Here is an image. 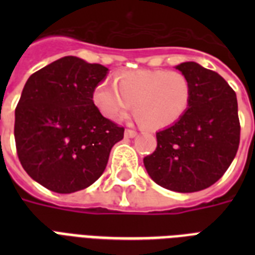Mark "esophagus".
<instances>
[{
	"mask_svg": "<svg viewBox=\"0 0 255 255\" xmlns=\"http://www.w3.org/2000/svg\"><path fill=\"white\" fill-rule=\"evenodd\" d=\"M136 135H137V132H136L135 129H126V131H124V136H126V137H135Z\"/></svg>",
	"mask_w": 255,
	"mask_h": 255,
	"instance_id": "34e87169",
	"label": "esophagus"
}]
</instances>
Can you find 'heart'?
Masks as SVG:
<instances>
[{
	"label": "heart",
	"mask_w": 255,
	"mask_h": 255,
	"mask_svg": "<svg viewBox=\"0 0 255 255\" xmlns=\"http://www.w3.org/2000/svg\"><path fill=\"white\" fill-rule=\"evenodd\" d=\"M116 87L100 82L94 88L92 102L108 120L124 119L133 106L137 120L151 129L177 123L192 100L190 81L178 71L135 70L118 77Z\"/></svg>",
	"instance_id": "1"
}]
</instances>
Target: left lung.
<instances>
[{"mask_svg": "<svg viewBox=\"0 0 255 255\" xmlns=\"http://www.w3.org/2000/svg\"><path fill=\"white\" fill-rule=\"evenodd\" d=\"M176 69L190 81V106L177 123L156 133L157 148L144 157V167L160 186L192 193L224 176L237 153L241 127L236 92L220 74L196 62Z\"/></svg>", "mask_w": 255, "mask_h": 255, "instance_id": "obj_1", "label": "left lung"}]
</instances>
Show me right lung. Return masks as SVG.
<instances>
[{"mask_svg":"<svg viewBox=\"0 0 255 255\" xmlns=\"http://www.w3.org/2000/svg\"><path fill=\"white\" fill-rule=\"evenodd\" d=\"M108 69L63 57L27 79L15 108L18 159L30 177L57 193L82 190L102 176L124 128L92 102Z\"/></svg>","mask_w":255,"mask_h":255,"instance_id":"obj_1","label":"right lung"}]
</instances>
